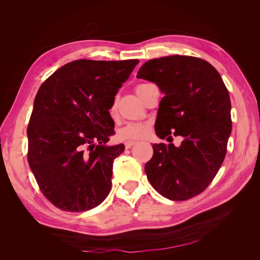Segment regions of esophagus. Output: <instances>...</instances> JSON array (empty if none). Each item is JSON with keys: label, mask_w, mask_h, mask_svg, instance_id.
<instances>
[{"label": "esophagus", "mask_w": 260, "mask_h": 260, "mask_svg": "<svg viewBox=\"0 0 260 260\" xmlns=\"http://www.w3.org/2000/svg\"><path fill=\"white\" fill-rule=\"evenodd\" d=\"M136 143H137V141H125L124 146H125V148H130L131 146H133Z\"/></svg>", "instance_id": "34e87169"}]
</instances>
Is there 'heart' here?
<instances>
[{"mask_svg": "<svg viewBox=\"0 0 260 260\" xmlns=\"http://www.w3.org/2000/svg\"><path fill=\"white\" fill-rule=\"evenodd\" d=\"M146 86V83H142L137 85L136 92L138 95L141 98L142 96V92L143 89ZM117 109H118V98H115L113 103L109 107V114H111L112 117H115L117 115ZM149 130L148 123L146 122H128L124 125H122L121 128L118 129L117 131V139L120 141H135V140H140L143 139Z\"/></svg>", "mask_w": 260, "mask_h": 260, "instance_id": "heart-1", "label": "heart"}]
</instances>
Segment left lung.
I'll use <instances>...</instances> for the list:
<instances>
[{
  "mask_svg": "<svg viewBox=\"0 0 260 260\" xmlns=\"http://www.w3.org/2000/svg\"><path fill=\"white\" fill-rule=\"evenodd\" d=\"M138 78L165 93L155 122L160 139L184 140L154 144L145 174L155 190L171 201H186L206 190L221 167L231 135V102L223 80L208 61L172 55L146 61Z\"/></svg>",
  "mask_w": 260,
  "mask_h": 260,
  "instance_id": "obj_1",
  "label": "left lung"
}]
</instances>
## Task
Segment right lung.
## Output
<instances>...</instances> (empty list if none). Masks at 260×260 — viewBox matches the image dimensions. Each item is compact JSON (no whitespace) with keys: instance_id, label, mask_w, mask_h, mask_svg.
I'll return each mask as SVG.
<instances>
[{"instance_id":"1","label":"right lung","mask_w":260,"mask_h":260,"mask_svg":"<svg viewBox=\"0 0 260 260\" xmlns=\"http://www.w3.org/2000/svg\"><path fill=\"white\" fill-rule=\"evenodd\" d=\"M139 61L78 59L41 84L27 128L28 162L54 206L85 211L111 191L124 145H105L115 132L109 107Z\"/></svg>"}]
</instances>
